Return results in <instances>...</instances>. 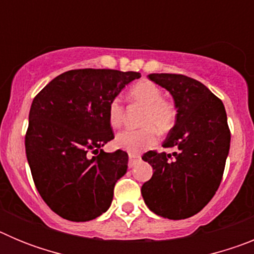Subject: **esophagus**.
<instances>
[{
  "label": "esophagus",
  "mask_w": 254,
  "mask_h": 254,
  "mask_svg": "<svg viewBox=\"0 0 254 254\" xmlns=\"http://www.w3.org/2000/svg\"><path fill=\"white\" fill-rule=\"evenodd\" d=\"M140 160H141L140 155H137V154H129V161H128L129 168L134 167V165H136V164H137Z\"/></svg>",
  "instance_id": "esophagus-1"
}]
</instances>
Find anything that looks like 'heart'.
<instances>
[{"instance_id": "b5f03b06", "label": "heart", "mask_w": 254, "mask_h": 254, "mask_svg": "<svg viewBox=\"0 0 254 254\" xmlns=\"http://www.w3.org/2000/svg\"><path fill=\"white\" fill-rule=\"evenodd\" d=\"M128 100L145 108L140 129H126L117 134L116 146L129 154H138L147 150L158 141L159 133H168L177 120L176 107L164 99L163 90L147 80L138 81L129 89ZM108 118L113 128H120L125 118V108L120 99H113L108 107Z\"/></svg>"}]
</instances>
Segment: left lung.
I'll list each match as a JSON object with an SVG mask.
<instances>
[{
    "label": "left lung",
    "instance_id": "1",
    "mask_svg": "<svg viewBox=\"0 0 254 254\" xmlns=\"http://www.w3.org/2000/svg\"><path fill=\"white\" fill-rule=\"evenodd\" d=\"M167 89L177 109L176 125L164 147L173 155L143 154L152 177L141 188L147 207L161 217L182 220L202 210L220 186L230 149V131L223 102L199 81L177 73H151Z\"/></svg>",
    "mask_w": 254,
    "mask_h": 254
}]
</instances>
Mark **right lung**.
<instances>
[{
	"label": "right lung",
	"mask_w": 254,
	"mask_h": 254,
	"mask_svg": "<svg viewBox=\"0 0 254 254\" xmlns=\"http://www.w3.org/2000/svg\"><path fill=\"white\" fill-rule=\"evenodd\" d=\"M140 77L133 71L71 69L53 78L31 103L26 158L38 192L61 217L89 221L111 206L128 155L102 150L114 138L108 107Z\"/></svg>",
	"instance_id": "1"
}]
</instances>
